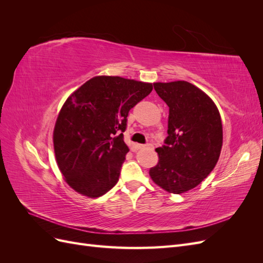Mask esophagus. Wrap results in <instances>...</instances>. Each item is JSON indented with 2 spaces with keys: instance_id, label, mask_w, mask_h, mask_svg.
Masks as SVG:
<instances>
[{
  "instance_id": "34e87169",
  "label": "esophagus",
  "mask_w": 263,
  "mask_h": 263,
  "mask_svg": "<svg viewBox=\"0 0 263 263\" xmlns=\"http://www.w3.org/2000/svg\"><path fill=\"white\" fill-rule=\"evenodd\" d=\"M138 148H140V149H144V148H153V146L151 145H138Z\"/></svg>"
}]
</instances>
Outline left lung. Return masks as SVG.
<instances>
[{
    "label": "left lung",
    "instance_id": "8db88e82",
    "mask_svg": "<svg viewBox=\"0 0 263 263\" xmlns=\"http://www.w3.org/2000/svg\"><path fill=\"white\" fill-rule=\"evenodd\" d=\"M154 86L169 106L168 137L156 149L159 160L149 176L166 192L182 194L200 184L218 161L220 114L209 95L192 83L156 82Z\"/></svg>",
    "mask_w": 263,
    "mask_h": 263
}]
</instances>
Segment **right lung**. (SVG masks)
Listing matches in <instances>:
<instances>
[{"label": "right lung", "mask_w": 263, "mask_h": 263, "mask_svg": "<svg viewBox=\"0 0 263 263\" xmlns=\"http://www.w3.org/2000/svg\"><path fill=\"white\" fill-rule=\"evenodd\" d=\"M151 91L153 83L98 76L69 95L52 140L55 161L71 189L95 198L116 184L129 151L123 136L127 116Z\"/></svg>", "instance_id": "add662e5"}]
</instances>
